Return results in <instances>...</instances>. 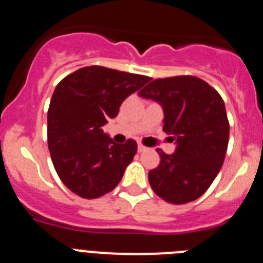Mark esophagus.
<instances>
[{
    "mask_svg": "<svg viewBox=\"0 0 263 263\" xmlns=\"http://www.w3.org/2000/svg\"><path fill=\"white\" fill-rule=\"evenodd\" d=\"M146 150H147V147H146V146H143L142 143L138 142V153H143V152H146Z\"/></svg>",
    "mask_w": 263,
    "mask_h": 263,
    "instance_id": "esophagus-1",
    "label": "esophagus"
}]
</instances>
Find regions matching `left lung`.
Wrapping results in <instances>:
<instances>
[{
  "label": "left lung",
  "instance_id": "obj_1",
  "mask_svg": "<svg viewBox=\"0 0 263 263\" xmlns=\"http://www.w3.org/2000/svg\"><path fill=\"white\" fill-rule=\"evenodd\" d=\"M139 96L163 106L164 133L173 134L175 153L157 148L160 163L148 173L153 191L170 204H185L211 187L224 163L229 121L215 88L191 75L155 79Z\"/></svg>",
  "mask_w": 263,
  "mask_h": 263
}]
</instances>
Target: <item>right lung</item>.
I'll use <instances>...</instances> for the list:
<instances>
[{
  "label": "right lung",
  "instance_id": "obj_1",
  "mask_svg": "<svg viewBox=\"0 0 263 263\" xmlns=\"http://www.w3.org/2000/svg\"><path fill=\"white\" fill-rule=\"evenodd\" d=\"M148 76L101 66L83 67L57 85L47 111V141L58 176L83 199L113 191L137 153V142L115 143L101 126Z\"/></svg>",
  "mask_w": 263,
  "mask_h": 263
}]
</instances>
